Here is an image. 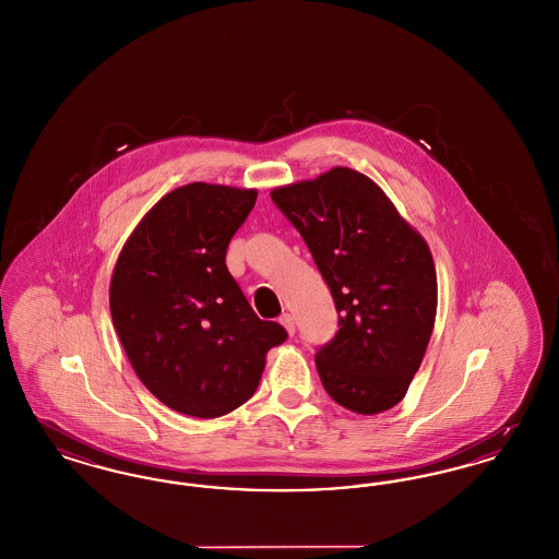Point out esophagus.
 <instances>
[{"mask_svg":"<svg viewBox=\"0 0 559 559\" xmlns=\"http://www.w3.org/2000/svg\"><path fill=\"white\" fill-rule=\"evenodd\" d=\"M278 322L287 329V333H289L290 336L295 335V318H293L290 313H283Z\"/></svg>","mask_w":559,"mask_h":559,"instance_id":"34e87169","label":"esophagus"}]
</instances>
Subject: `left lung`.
Returning a JSON list of instances; mask_svg holds the SVG:
<instances>
[{"label":"left lung","instance_id":"8db88e82","mask_svg":"<svg viewBox=\"0 0 559 559\" xmlns=\"http://www.w3.org/2000/svg\"><path fill=\"white\" fill-rule=\"evenodd\" d=\"M335 299L338 331L316 352L326 393L356 414L402 402L437 316V272L425 239L377 182L336 166L270 193Z\"/></svg>","mask_w":559,"mask_h":559}]
</instances>
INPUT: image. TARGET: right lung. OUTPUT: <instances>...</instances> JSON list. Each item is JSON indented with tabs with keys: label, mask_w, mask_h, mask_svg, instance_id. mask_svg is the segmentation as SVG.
<instances>
[{
	"label": "right lung",
	"mask_w": 559,
	"mask_h": 559,
	"mask_svg": "<svg viewBox=\"0 0 559 559\" xmlns=\"http://www.w3.org/2000/svg\"><path fill=\"white\" fill-rule=\"evenodd\" d=\"M258 191L191 182L157 201L122 247L110 285L118 338L170 409L218 418L255 393L287 338L260 320L226 269V247Z\"/></svg>",
	"instance_id": "add662e5"
}]
</instances>
